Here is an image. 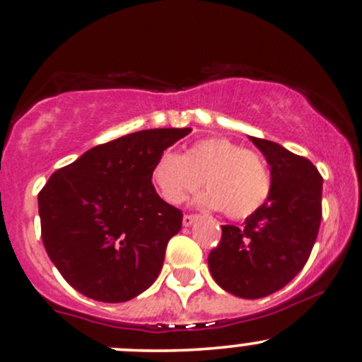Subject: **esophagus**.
Masks as SVG:
<instances>
[{"label": "esophagus", "instance_id": "34e87169", "mask_svg": "<svg viewBox=\"0 0 362 362\" xmlns=\"http://www.w3.org/2000/svg\"><path fill=\"white\" fill-rule=\"evenodd\" d=\"M199 221V216H192V214H187L184 216V219H182V224L185 226V228H190L194 223H197Z\"/></svg>", "mask_w": 362, "mask_h": 362}]
</instances>
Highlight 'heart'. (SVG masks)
<instances>
[{"instance_id":"heart-1","label":"heart","mask_w":362,"mask_h":362,"mask_svg":"<svg viewBox=\"0 0 362 362\" xmlns=\"http://www.w3.org/2000/svg\"><path fill=\"white\" fill-rule=\"evenodd\" d=\"M202 178L209 190L199 195V206L224 209L230 219L255 214L272 192V173L263 156L223 136L199 139L185 155L165 150L151 168V184L173 206L195 192Z\"/></svg>"}]
</instances>
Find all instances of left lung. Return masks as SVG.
Wrapping results in <instances>:
<instances>
[{"instance_id":"8db88e82","label":"left lung","mask_w":362,"mask_h":362,"mask_svg":"<svg viewBox=\"0 0 362 362\" xmlns=\"http://www.w3.org/2000/svg\"><path fill=\"white\" fill-rule=\"evenodd\" d=\"M264 155L272 192L245 226H223L209 252V269L221 288L241 298L278 291L305 267L322 219V177L310 160L278 143L250 136Z\"/></svg>"}]
</instances>
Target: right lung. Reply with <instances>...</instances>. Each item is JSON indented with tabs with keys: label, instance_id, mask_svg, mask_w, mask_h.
<instances>
[{
	"label": "right lung",
	"instance_id": "obj_1",
	"mask_svg": "<svg viewBox=\"0 0 362 362\" xmlns=\"http://www.w3.org/2000/svg\"><path fill=\"white\" fill-rule=\"evenodd\" d=\"M190 128L126 134L57 170L38 194L47 255L69 285L106 303L150 288L182 212L160 199L151 168Z\"/></svg>",
	"mask_w": 362,
	"mask_h": 362
}]
</instances>
